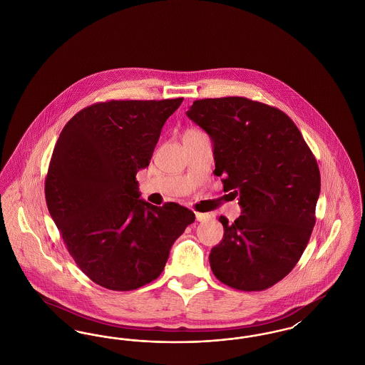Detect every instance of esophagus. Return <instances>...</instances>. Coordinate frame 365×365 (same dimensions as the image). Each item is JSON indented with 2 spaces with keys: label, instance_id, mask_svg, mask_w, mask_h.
Here are the masks:
<instances>
[{
  "label": "esophagus",
  "instance_id": "esophagus-1",
  "mask_svg": "<svg viewBox=\"0 0 365 365\" xmlns=\"http://www.w3.org/2000/svg\"><path fill=\"white\" fill-rule=\"evenodd\" d=\"M209 213H200V212H195V219H197V222H204V220H207L209 219Z\"/></svg>",
  "mask_w": 365,
  "mask_h": 365
}]
</instances>
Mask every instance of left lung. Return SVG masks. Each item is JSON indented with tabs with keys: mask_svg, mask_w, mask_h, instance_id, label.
I'll return each mask as SVG.
<instances>
[{
	"mask_svg": "<svg viewBox=\"0 0 365 365\" xmlns=\"http://www.w3.org/2000/svg\"><path fill=\"white\" fill-rule=\"evenodd\" d=\"M186 115L212 139L213 174L242 208L234 223L219 217L225 235L210 250V268L232 289L265 290L294 268L309 242L320 194L316 158L278 108L245 97L205 98Z\"/></svg>",
	"mask_w": 365,
	"mask_h": 365,
	"instance_id": "8db88e82",
	"label": "left lung"
}]
</instances>
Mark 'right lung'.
Returning <instances> with one entry per match:
<instances>
[{
    "instance_id": "add662e5",
    "label": "right lung",
    "mask_w": 365,
    "mask_h": 365,
    "mask_svg": "<svg viewBox=\"0 0 365 365\" xmlns=\"http://www.w3.org/2000/svg\"><path fill=\"white\" fill-rule=\"evenodd\" d=\"M183 98L90 105L57 139L45 180L53 222L83 274L128 292L158 278L171 246L195 219L176 202L140 197L137 173Z\"/></svg>"
}]
</instances>
